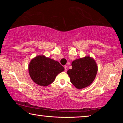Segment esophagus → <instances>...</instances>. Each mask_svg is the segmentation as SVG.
Here are the masks:
<instances>
[{
	"label": "esophagus",
	"mask_w": 123,
	"mask_h": 123,
	"mask_svg": "<svg viewBox=\"0 0 123 123\" xmlns=\"http://www.w3.org/2000/svg\"><path fill=\"white\" fill-rule=\"evenodd\" d=\"M64 71L66 72L67 70V69H68L67 66H64Z\"/></svg>",
	"instance_id": "esophagus-1"
}]
</instances>
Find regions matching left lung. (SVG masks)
<instances>
[{"mask_svg":"<svg viewBox=\"0 0 123 123\" xmlns=\"http://www.w3.org/2000/svg\"><path fill=\"white\" fill-rule=\"evenodd\" d=\"M72 69L67 71L70 82L78 89L85 88L94 81L98 71L96 62L91 57L74 60L72 63Z\"/></svg>","mask_w":123,"mask_h":123,"instance_id":"obj_1","label":"left lung"}]
</instances>
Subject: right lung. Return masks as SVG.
<instances>
[{"mask_svg": "<svg viewBox=\"0 0 123 123\" xmlns=\"http://www.w3.org/2000/svg\"><path fill=\"white\" fill-rule=\"evenodd\" d=\"M64 70L59 62L43 55L35 57L29 65L31 78L36 84L42 86L51 84L57 75Z\"/></svg>", "mask_w": 123, "mask_h": 123, "instance_id": "add662e5", "label": "right lung"}]
</instances>
